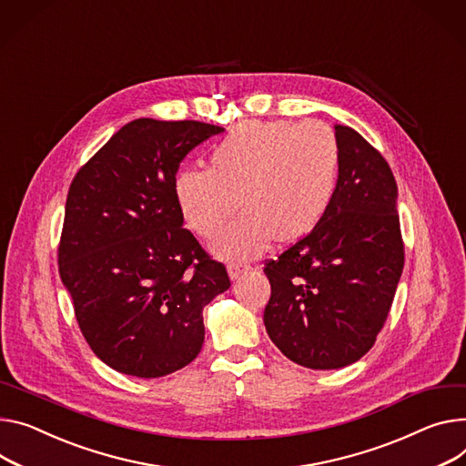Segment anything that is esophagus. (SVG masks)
<instances>
[{
    "instance_id": "esophagus-1",
    "label": "esophagus",
    "mask_w": 466,
    "mask_h": 466,
    "mask_svg": "<svg viewBox=\"0 0 466 466\" xmlns=\"http://www.w3.org/2000/svg\"><path fill=\"white\" fill-rule=\"evenodd\" d=\"M249 268H252V267H249L248 263H229V265H228V272H229V278H231V279L240 278V276L246 274Z\"/></svg>"
}]
</instances>
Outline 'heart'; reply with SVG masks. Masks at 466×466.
Instances as JSON below:
<instances>
[{
  "mask_svg": "<svg viewBox=\"0 0 466 466\" xmlns=\"http://www.w3.org/2000/svg\"><path fill=\"white\" fill-rule=\"evenodd\" d=\"M338 169L339 143L329 125L244 121L212 149L210 167L178 171L173 192L183 220L203 238L240 203L244 210L212 240V249L224 259H246L274 237L293 242L309 233L332 201Z\"/></svg>",
  "mask_w": 466,
  "mask_h": 466,
  "instance_id": "obj_1",
  "label": "heart"
}]
</instances>
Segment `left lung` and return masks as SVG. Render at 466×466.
<instances>
[{
  "label": "left lung",
  "mask_w": 466,
  "mask_h": 466,
  "mask_svg": "<svg viewBox=\"0 0 466 466\" xmlns=\"http://www.w3.org/2000/svg\"><path fill=\"white\" fill-rule=\"evenodd\" d=\"M334 130L339 169L325 217L265 263L267 334L309 370L345 368L373 347L405 263L398 185L388 162L350 127Z\"/></svg>",
  "instance_id": "left-lung-1"
}]
</instances>
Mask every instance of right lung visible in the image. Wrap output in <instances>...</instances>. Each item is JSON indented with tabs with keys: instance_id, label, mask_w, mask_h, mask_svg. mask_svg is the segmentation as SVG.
Segmentation results:
<instances>
[{
	"instance_id": "right-lung-1",
	"label": "right lung",
	"mask_w": 466,
	"mask_h": 466,
	"mask_svg": "<svg viewBox=\"0 0 466 466\" xmlns=\"http://www.w3.org/2000/svg\"><path fill=\"white\" fill-rule=\"evenodd\" d=\"M224 128L136 119L73 178L57 249L78 327L112 370L157 379L188 366L203 308L229 289L222 263L183 228L173 183L199 143Z\"/></svg>"
}]
</instances>
